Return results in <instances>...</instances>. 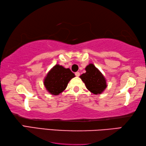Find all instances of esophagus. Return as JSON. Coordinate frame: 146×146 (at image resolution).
<instances>
[{
    "label": "esophagus",
    "instance_id": "34e87169",
    "mask_svg": "<svg viewBox=\"0 0 146 146\" xmlns=\"http://www.w3.org/2000/svg\"><path fill=\"white\" fill-rule=\"evenodd\" d=\"M75 75H76V76H77V77H79V76H80V73L79 72H76L75 73Z\"/></svg>",
    "mask_w": 146,
    "mask_h": 146
}]
</instances>
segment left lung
<instances>
[{
	"instance_id": "left-lung-1",
	"label": "left lung",
	"mask_w": 146,
	"mask_h": 146,
	"mask_svg": "<svg viewBox=\"0 0 146 146\" xmlns=\"http://www.w3.org/2000/svg\"><path fill=\"white\" fill-rule=\"evenodd\" d=\"M86 72L80 76L87 89L94 94H101L107 87L106 80L93 64H89L85 68Z\"/></svg>"
}]
</instances>
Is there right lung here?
I'll list each match as a JSON object with an SVG mask.
<instances>
[{"mask_svg": "<svg viewBox=\"0 0 146 146\" xmlns=\"http://www.w3.org/2000/svg\"><path fill=\"white\" fill-rule=\"evenodd\" d=\"M74 77V74L70 69L56 64L47 74L44 85L50 94L56 96L66 89L68 82Z\"/></svg>", "mask_w": 146, "mask_h": 146, "instance_id": "right-lung-1", "label": "right lung"}]
</instances>
